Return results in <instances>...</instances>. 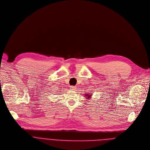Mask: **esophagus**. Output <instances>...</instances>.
I'll use <instances>...</instances> for the list:
<instances>
[{
	"label": "esophagus",
	"mask_w": 150,
	"mask_h": 150,
	"mask_svg": "<svg viewBox=\"0 0 150 150\" xmlns=\"http://www.w3.org/2000/svg\"><path fill=\"white\" fill-rule=\"evenodd\" d=\"M70 88H71V89L72 90V91H73V90H74V89H75L74 86H71V87H70Z\"/></svg>",
	"instance_id": "obj_1"
}]
</instances>
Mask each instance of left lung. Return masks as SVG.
I'll use <instances>...</instances> for the list:
<instances>
[{"label":"left lung","mask_w":150,"mask_h":150,"mask_svg":"<svg viewBox=\"0 0 150 150\" xmlns=\"http://www.w3.org/2000/svg\"><path fill=\"white\" fill-rule=\"evenodd\" d=\"M86 95V96H86L87 97V99H90L91 98V96H92V95H91V94H89V93H87V94H85Z\"/></svg>","instance_id":"1"}]
</instances>
